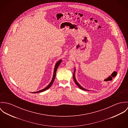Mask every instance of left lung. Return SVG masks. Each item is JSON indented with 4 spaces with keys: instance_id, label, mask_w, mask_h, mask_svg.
Masks as SVG:
<instances>
[{
    "instance_id": "8db88e82",
    "label": "left lung",
    "mask_w": 128,
    "mask_h": 128,
    "mask_svg": "<svg viewBox=\"0 0 128 128\" xmlns=\"http://www.w3.org/2000/svg\"><path fill=\"white\" fill-rule=\"evenodd\" d=\"M74 73H75V70H74V73H73V79H74V82H75V83H76V84L78 86V87L80 88V89H81V90H84V91H87V90H86V89H85L84 88H82L78 83V82H77V81L76 80V79H75V74H74Z\"/></svg>"
}]
</instances>
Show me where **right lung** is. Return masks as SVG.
<instances>
[{
    "label": "right lung",
    "instance_id": "1",
    "mask_svg": "<svg viewBox=\"0 0 128 128\" xmlns=\"http://www.w3.org/2000/svg\"><path fill=\"white\" fill-rule=\"evenodd\" d=\"M61 62H62V60H60L58 62L56 63V65H55V68H54V74H53V77L52 80L51 82H50V83L48 85V86H47L45 88H44V89H42V90H40V91L36 92H34V93H37V92H40L44 91H45V90H47V89H48L49 88H50V87L52 86V84L53 83V82H54V80H55V77H56V72L57 68H58V66L60 65V63Z\"/></svg>",
    "mask_w": 128,
    "mask_h": 128
}]
</instances>
